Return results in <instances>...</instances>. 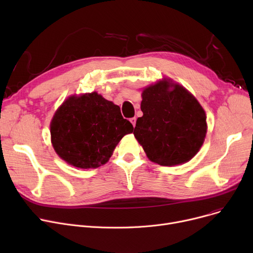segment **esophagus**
I'll list each match as a JSON object with an SVG mask.
<instances>
[{
    "instance_id": "obj_1",
    "label": "esophagus",
    "mask_w": 253,
    "mask_h": 253,
    "mask_svg": "<svg viewBox=\"0 0 253 253\" xmlns=\"http://www.w3.org/2000/svg\"><path fill=\"white\" fill-rule=\"evenodd\" d=\"M130 122L132 123V125H133V126L135 127V124H136V118H135V117L131 118V119H130Z\"/></svg>"
}]
</instances>
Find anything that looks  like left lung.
<instances>
[{
  "label": "left lung",
  "mask_w": 253,
  "mask_h": 253,
  "mask_svg": "<svg viewBox=\"0 0 253 253\" xmlns=\"http://www.w3.org/2000/svg\"><path fill=\"white\" fill-rule=\"evenodd\" d=\"M169 86H173L172 90ZM133 134L151 161L173 166L190 161L204 142L206 115L191 93L162 81L145 88Z\"/></svg>",
  "instance_id": "obj_1"
}]
</instances>
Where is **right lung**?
<instances>
[{
    "label": "right lung",
    "instance_id": "right-lung-1",
    "mask_svg": "<svg viewBox=\"0 0 253 253\" xmlns=\"http://www.w3.org/2000/svg\"><path fill=\"white\" fill-rule=\"evenodd\" d=\"M133 131L118 105L96 92L66 99L53 117V148L69 164L97 168L108 162L118 142Z\"/></svg>",
    "mask_w": 253,
    "mask_h": 253
}]
</instances>
